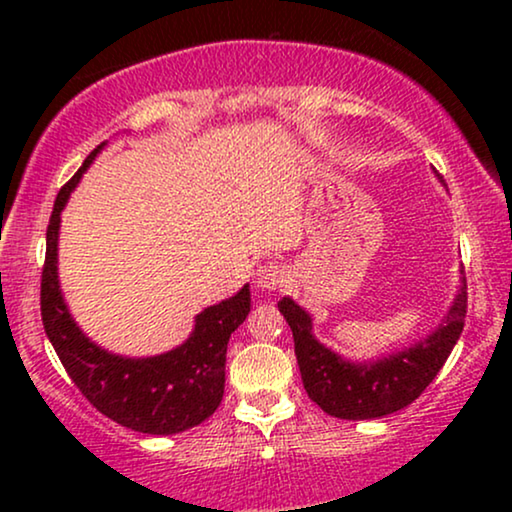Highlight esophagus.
<instances>
[{"label": "esophagus", "instance_id": "1", "mask_svg": "<svg viewBox=\"0 0 512 512\" xmlns=\"http://www.w3.org/2000/svg\"><path fill=\"white\" fill-rule=\"evenodd\" d=\"M284 282V275H282V268L275 263H268V265H261V268L256 270V289L258 291H277L279 286Z\"/></svg>", "mask_w": 512, "mask_h": 512}]
</instances>
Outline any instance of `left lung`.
Listing matches in <instances>:
<instances>
[{
    "mask_svg": "<svg viewBox=\"0 0 512 512\" xmlns=\"http://www.w3.org/2000/svg\"><path fill=\"white\" fill-rule=\"evenodd\" d=\"M277 307L293 331L307 396L331 417L359 422L403 410L445 366L464 331L466 279L461 277L450 310L426 338L368 361L347 359L319 342L312 333V314L293 298L284 296Z\"/></svg>",
    "mask_w": 512,
    "mask_h": 512,
    "instance_id": "8db88e82",
    "label": "left lung"
}]
</instances>
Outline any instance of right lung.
Returning <instances> with one entry per match:
<instances>
[{"instance_id":"add662e5","label":"right lung","mask_w":512,"mask_h":512,"mask_svg":"<svg viewBox=\"0 0 512 512\" xmlns=\"http://www.w3.org/2000/svg\"><path fill=\"white\" fill-rule=\"evenodd\" d=\"M102 142L83 160L79 172L55 198L46 230V265L41 275V321L67 375L102 415L132 431L172 436L193 429L214 415L226 387V349L230 333L247 319L251 291L244 284L235 296L195 314L193 331L181 345L156 356H123L90 340L69 312L58 277L60 221L69 195Z\"/></svg>"}]
</instances>
